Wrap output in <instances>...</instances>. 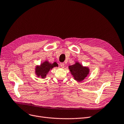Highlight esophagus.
<instances>
[{
    "label": "esophagus",
    "instance_id": "esophagus-1",
    "mask_svg": "<svg viewBox=\"0 0 124 124\" xmlns=\"http://www.w3.org/2000/svg\"><path fill=\"white\" fill-rule=\"evenodd\" d=\"M60 66L61 67V68H64V63H60Z\"/></svg>",
    "mask_w": 124,
    "mask_h": 124
}]
</instances>
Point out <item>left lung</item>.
<instances>
[{
    "instance_id": "left-lung-1",
    "label": "left lung",
    "mask_w": 124,
    "mask_h": 124,
    "mask_svg": "<svg viewBox=\"0 0 124 124\" xmlns=\"http://www.w3.org/2000/svg\"><path fill=\"white\" fill-rule=\"evenodd\" d=\"M69 69L73 79L77 82H80L84 80L88 76L90 73L89 67L83 66L78 61H75V64L69 65Z\"/></svg>"
}]
</instances>
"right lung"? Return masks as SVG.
<instances>
[{"label": "right lung", "instance_id": "1", "mask_svg": "<svg viewBox=\"0 0 124 124\" xmlns=\"http://www.w3.org/2000/svg\"><path fill=\"white\" fill-rule=\"evenodd\" d=\"M55 67H58V64L56 62L51 63L49 62L48 60H45V61L41 63L40 65H37L35 66V75L37 76V77L45 79L47 77L49 71Z\"/></svg>", "mask_w": 124, "mask_h": 124}]
</instances>
